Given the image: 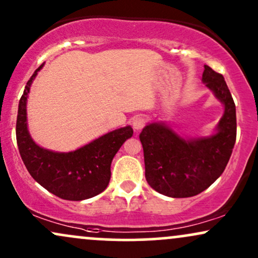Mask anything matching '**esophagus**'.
<instances>
[{
    "mask_svg": "<svg viewBox=\"0 0 258 258\" xmlns=\"http://www.w3.org/2000/svg\"><path fill=\"white\" fill-rule=\"evenodd\" d=\"M133 128L135 130H140L146 125V119H145L144 116H136L133 118Z\"/></svg>",
    "mask_w": 258,
    "mask_h": 258,
    "instance_id": "34e87169",
    "label": "esophagus"
}]
</instances>
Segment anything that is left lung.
Segmentation results:
<instances>
[{"mask_svg": "<svg viewBox=\"0 0 258 258\" xmlns=\"http://www.w3.org/2000/svg\"><path fill=\"white\" fill-rule=\"evenodd\" d=\"M203 82L225 105L217 133L186 140L164 123L148 124L140 133L145 176L154 190L172 198H187L210 187L225 171L237 139L235 104L225 78L205 65Z\"/></svg>", "mask_w": 258, "mask_h": 258, "instance_id": "left-lung-1", "label": "left lung"}]
</instances>
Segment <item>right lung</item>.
<instances>
[{
    "mask_svg": "<svg viewBox=\"0 0 258 258\" xmlns=\"http://www.w3.org/2000/svg\"><path fill=\"white\" fill-rule=\"evenodd\" d=\"M27 81L17 117V144L27 171L50 193L66 201H83L101 193L111 178V163L126 139L132 126L113 130L74 152L57 153L44 150L32 141L26 125V100L33 78Z\"/></svg>",
    "mask_w": 258,
    "mask_h": 258,
    "instance_id": "1",
    "label": "right lung"
}]
</instances>
